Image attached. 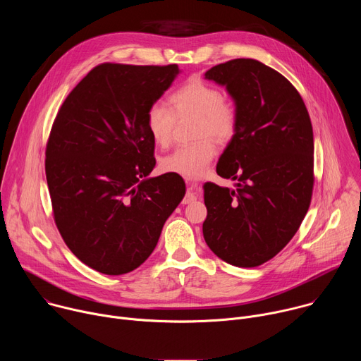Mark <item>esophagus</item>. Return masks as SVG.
Segmentation results:
<instances>
[{
  "mask_svg": "<svg viewBox=\"0 0 361 361\" xmlns=\"http://www.w3.org/2000/svg\"><path fill=\"white\" fill-rule=\"evenodd\" d=\"M185 181H190V178H185ZM194 201H195V194H194L191 190H188V191L185 192L184 198H183V204H191V202H194Z\"/></svg>",
  "mask_w": 361,
  "mask_h": 361,
  "instance_id": "34e87169",
  "label": "esophagus"
}]
</instances>
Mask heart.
Returning <instances> with one entry per match:
<instances>
[{
    "label": "heart",
    "mask_w": 361,
    "mask_h": 361,
    "mask_svg": "<svg viewBox=\"0 0 361 361\" xmlns=\"http://www.w3.org/2000/svg\"><path fill=\"white\" fill-rule=\"evenodd\" d=\"M170 106L154 104L147 114V128L154 142L167 147L173 138L176 117H197L195 135L203 138L177 147L163 160V169L184 177H198L216 156L217 140L230 138L237 127V111L231 99L212 84L190 80L170 97Z\"/></svg>",
    "instance_id": "b5f03b06"
}]
</instances>
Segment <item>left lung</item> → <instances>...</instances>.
Here are the masks:
<instances>
[{
    "label": "left lung",
    "instance_id": "obj_1",
    "mask_svg": "<svg viewBox=\"0 0 361 361\" xmlns=\"http://www.w3.org/2000/svg\"><path fill=\"white\" fill-rule=\"evenodd\" d=\"M204 77L226 87L234 101L237 127L217 174L237 183L234 190L204 184L202 235L223 262L262 266L288 244L310 207V116L293 84L257 60H231Z\"/></svg>",
    "mask_w": 361,
    "mask_h": 361
}]
</instances>
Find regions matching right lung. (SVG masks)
I'll return each mask as SVG.
<instances>
[{"instance_id":"obj_1","label":"right lung","mask_w":361,"mask_h":361,"mask_svg":"<svg viewBox=\"0 0 361 361\" xmlns=\"http://www.w3.org/2000/svg\"><path fill=\"white\" fill-rule=\"evenodd\" d=\"M180 74L177 64L92 68L51 128L45 176L57 228L88 267L120 276L140 267L185 194L156 167L147 114Z\"/></svg>"}]
</instances>
